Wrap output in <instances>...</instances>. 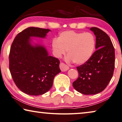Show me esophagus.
Returning a JSON list of instances; mask_svg holds the SVG:
<instances>
[{"label":"esophagus","mask_w":122,"mask_h":122,"mask_svg":"<svg viewBox=\"0 0 122 122\" xmlns=\"http://www.w3.org/2000/svg\"><path fill=\"white\" fill-rule=\"evenodd\" d=\"M60 68L62 71H66L69 69V67H68L67 65H65L64 63L61 62L60 65Z\"/></svg>","instance_id":"obj_1"}]
</instances>
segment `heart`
I'll return each mask as SVG.
<instances>
[{"label":"heart","mask_w":122,"mask_h":122,"mask_svg":"<svg viewBox=\"0 0 122 122\" xmlns=\"http://www.w3.org/2000/svg\"><path fill=\"white\" fill-rule=\"evenodd\" d=\"M96 40L90 32H78L72 30L59 34L57 39L52 41L51 46L55 56L60 58L67 50L66 60L74 61L77 65L86 63L93 55Z\"/></svg>","instance_id":"1"}]
</instances>
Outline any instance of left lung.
I'll return each mask as SVG.
<instances>
[{
    "mask_svg": "<svg viewBox=\"0 0 122 122\" xmlns=\"http://www.w3.org/2000/svg\"><path fill=\"white\" fill-rule=\"evenodd\" d=\"M96 36V49L86 63L77 67L78 77L73 82L77 91L96 95L106 88L112 78L115 65V51L109 36L96 27L90 28Z\"/></svg>",
    "mask_w": 122,
    "mask_h": 122,
    "instance_id": "8db88e82",
    "label": "left lung"
}]
</instances>
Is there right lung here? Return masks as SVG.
<instances>
[{"label": "right lung", "mask_w": 122, "mask_h": 122, "mask_svg": "<svg viewBox=\"0 0 122 122\" xmlns=\"http://www.w3.org/2000/svg\"><path fill=\"white\" fill-rule=\"evenodd\" d=\"M49 29L29 27L14 40L9 54V70L15 85L31 96L45 93L52 86L55 76L61 72L60 61L49 56L43 45H32L31 37L45 38Z\"/></svg>", "instance_id": "right-lung-1"}]
</instances>
